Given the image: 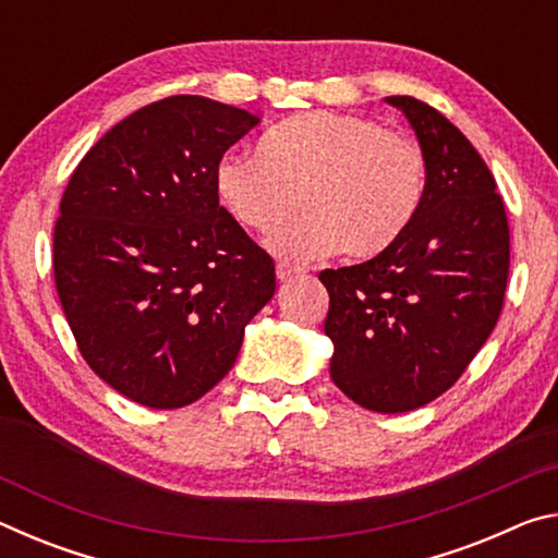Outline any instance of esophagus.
I'll use <instances>...</instances> for the list:
<instances>
[{"instance_id":"obj_1","label":"esophagus","mask_w":558,"mask_h":558,"mask_svg":"<svg viewBox=\"0 0 558 558\" xmlns=\"http://www.w3.org/2000/svg\"><path fill=\"white\" fill-rule=\"evenodd\" d=\"M276 276H278V280H280V282H286V280H292L295 276H300V268H295V266H288V263H278Z\"/></svg>"}]
</instances>
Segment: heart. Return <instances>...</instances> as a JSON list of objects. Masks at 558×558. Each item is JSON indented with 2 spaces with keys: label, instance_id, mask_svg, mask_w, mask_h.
<instances>
[{
  "label": "heart",
  "instance_id": "b5f03b06",
  "mask_svg": "<svg viewBox=\"0 0 558 558\" xmlns=\"http://www.w3.org/2000/svg\"><path fill=\"white\" fill-rule=\"evenodd\" d=\"M418 143L352 112L315 110L272 125L258 153H226L214 167L223 209L253 231H270L300 192L302 209L266 239L286 263L337 248L372 258L399 241L426 196Z\"/></svg>",
  "mask_w": 558,
  "mask_h": 558
}]
</instances>
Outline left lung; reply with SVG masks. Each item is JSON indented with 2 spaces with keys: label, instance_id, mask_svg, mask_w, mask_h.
Segmentation results:
<instances>
[{
  "label": "left lung",
  "instance_id": "8db88e82",
  "mask_svg": "<svg viewBox=\"0 0 558 558\" xmlns=\"http://www.w3.org/2000/svg\"><path fill=\"white\" fill-rule=\"evenodd\" d=\"M399 108L426 157V196L399 241L359 266L323 270L329 292V376L376 413L438 399L487 342L502 313L509 226L495 177L470 140L436 108Z\"/></svg>",
  "mask_w": 558,
  "mask_h": 558
}]
</instances>
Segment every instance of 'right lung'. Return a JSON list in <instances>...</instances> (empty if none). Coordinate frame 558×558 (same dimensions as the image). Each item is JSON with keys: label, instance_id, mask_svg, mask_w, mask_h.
Returning a JSON list of instances; mask_svg holds the SVG:
<instances>
[{"label": "right lung", "instance_id": "add662e5", "mask_svg": "<svg viewBox=\"0 0 558 558\" xmlns=\"http://www.w3.org/2000/svg\"><path fill=\"white\" fill-rule=\"evenodd\" d=\"M260 122L172 96L108 130L75 167L53 231L71 332L102 381L147 409H182L219 384L276 266L219 206L214 167Z\"/></svg>", "mask_w": 558, "mask_h": 558}]
</instances>
